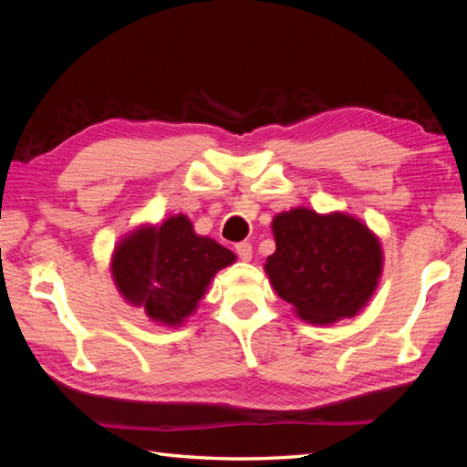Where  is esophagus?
Listing matches in <instances>:
<instances>
[{
	"mask_svg": "<svg viewBox=\"0 0 467 467\" xmlns=\"http://www.w3.org/2000/svg\"><path fill=\"white\" fill-rule=\"evenodd\" d=\"M234 251H236V254H239L241 261H251L253 259V244L251 243L234 244Z\"/></svg>",
	"mask_w": 467,
	"mask_h": 467,
	"instance_id": "1",
	"label": "esophagus"
}]
</instances>
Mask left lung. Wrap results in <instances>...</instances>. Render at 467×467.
<instances>
[{
    "label": "left lung",
    "instance_id": "obj_1",
    "mask_svg": "<svg viewBox=\"0 0 467 467\" xmlns=\"http://www.w3.org/2000/svg\"><path fill=\"white\" fill-rule=\"evenodd\" d=\"M271 228L276 249L265 271L299 319L331 325L369 303L381 279L383 249L359 218L296 206L276 214Z\"/></svg>",
    "mask_w": 467,
    "mask_h": 467
}]
</instances>
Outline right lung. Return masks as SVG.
I'll list each match as a JSON object with an SVG mask.
<instances>
[{"instance_id":"1","label":"right lung","mask_w":467,"mask_h":467,"mask_svg":"<svg viewBox=\"0 0 467 467\" xmlns=\"http://www.w3.org/2000/svg\"><path fill=\"white\" fill-rule=\"evenodd\" d=\"M234 261L233 251L196 234L188 216L174 214L161 224H140L118 241L110 271L126 303L172 329L196 311L213 276Z\"/></svg>"}]
</instances>
